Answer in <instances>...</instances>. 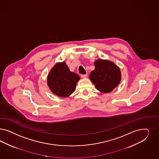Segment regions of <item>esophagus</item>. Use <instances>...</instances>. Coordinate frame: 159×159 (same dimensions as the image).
I'll return each mask as SVG.
<instances>
[{
	"label": "esophagus",
	"instance_id": "1",
	"mask_svg": "<svg viewBox=\"0 0 159 159\" xmlns=\"http://www.w3.org/2000/svg\"><path fill=\"white\" fill-rule=\"evenodd\" d=\"M88 75L87 74H81V78H87V77Z\"/></svg>",
	"mask_w": 159,
	"mask_h": 159
}]
</instances>
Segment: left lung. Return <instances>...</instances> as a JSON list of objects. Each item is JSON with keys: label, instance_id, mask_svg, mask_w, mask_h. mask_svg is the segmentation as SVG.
I'll use <instances>...</instances> for the list:
<instances>
[{"label": "left lung", "instance_id": "8db88e82", "mask_svg": "<svg viewBox=\"0 0 159 159\" xmlns=\"http://www.w3.org/2000/svg\"><path fill=\"white\" fill-rule=\"evenodd\" d=\"M95 70L91 72L89 79L98 91L109 93L118 86L121 81L119 67L113 62L98 59L94 62Z\"/></svg>", "mask_w": 159, "mask_h": 159}]
</instances>
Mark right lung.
<instances>
[{
  "mask_svg": "<svg viewBox=\"0 0 159 159\" xmlns=\"http://www.w3.org/2000/svg\"><path fill=\"white\" fill-rule=\"evenodd\" d=\"M80 77L70 71L64 61L57 62L47 76V84L51 92L60 97H69L75 91Z\"/></svg>",
  "mask_w": 159,
  "mask_h": 159,
  "instance_id": "1",
  "label": "right lung"
}]
</instances>
